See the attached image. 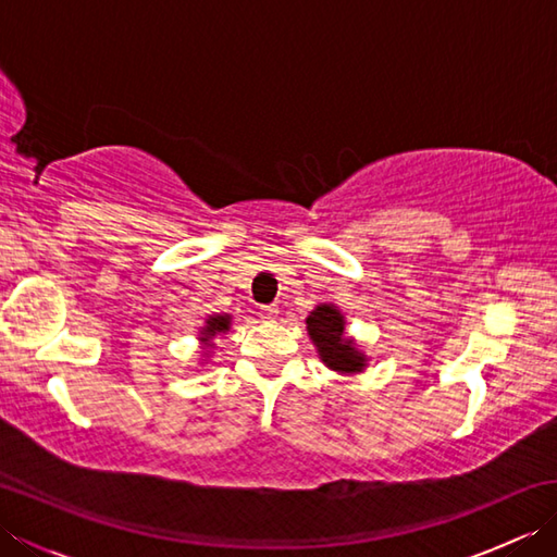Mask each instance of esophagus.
I'll return each instance as SVG.
<instances>
[{"label": "esophagus", "mask_w": 557, "mask_h": 557, "mask_svg": "<svg viewBox=\"0 0 557 557\" xmlns=\"http://www.w3.org/2000/svg\"><path fill=\"white\" fill-rule=\"evenodd\" d=\"M258 315H260V321H275L277 309H275V306H260Z\"/></svg>", "instance_id": "34e87169"}]
</instances>
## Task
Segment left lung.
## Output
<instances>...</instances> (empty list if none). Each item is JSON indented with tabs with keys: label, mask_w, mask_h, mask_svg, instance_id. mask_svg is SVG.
Masks as SVG:
<instances>
[{
	"label": "left lung",
	"mask_w": 557,
	"mask_h": 557,
	"mask_svg": "<svg viewBox=\"0 0 557 557\" xmlns=\"http://www.w3.org/2000/svg\"><path fill=\"white\" fill-rule=\"evenodd\" d=\"M306 327H309V335L315 342L318 351H321V359L330 369L345 373L363 369V354H359L351 342L342 339L345 323H342V315L333 306H318V309L306 318Z\"/></svg>",
	"instance_id": "left-lung-1"
}]
</instances>
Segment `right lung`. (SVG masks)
<instances>
[{
  "label": "right lung",
  "mask_w": 557,
  "mask_h": 557,
  "mask_svg": "<svg viewBox=\"0 0 557 557\" xmlns=\"http://www.w3.org/2000/svg\"><path fill=\"white\" fill-rule=\"evenodd\" d=\"M227 327H230V315H212L208 325L203 327V337L200 339L210 342L218 333H227Z\"/></svg>",
  "instance_id": "1"
}]
</instances>
